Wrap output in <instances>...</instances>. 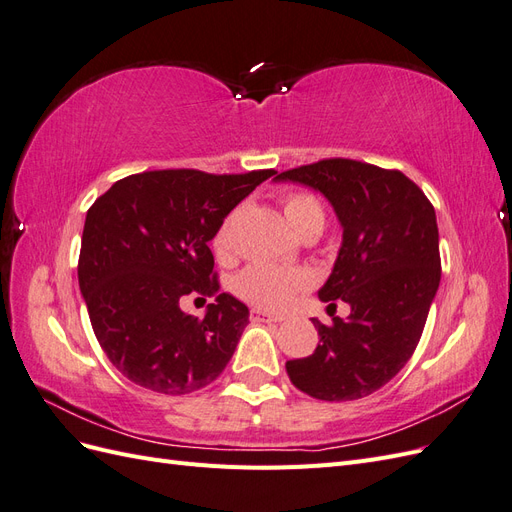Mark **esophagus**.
I'll return each instance as SVG.
<instances>
[{
    "mask_svg": "<svg viewBox=\"0 0 512 512\" xmlns=\"http://www.w3.org/2000/svg\"><path fill=\"white\" fill-rule=\"evenodd\" d=\"M250 318H252V322H282V320H284V318H277V316H273V314L262 312V309H258V307L252 309Z\"/></svg>",
    "mask_w": 512,
    "mask_h": 512,
    "instance_id": "1",
    "label": "esophagus"
}]
</instances>
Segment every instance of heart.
<instances>
[{
	"label": "heart",
	"mask_w": 512,
	"mask_h": 512,
	"mask_svg": "<svg viewBox=\"0 0 512 512\" xmlns=\"http://www.w3.org/2000/svg\"><path fill=\"white\" fill-rule=\"evenodd\" d=\"M284 215L288 224L305 235L309 230H322L324 226V209L318 203V198L305 192L288 194L284 200ZM235 222L237 213H230L220 224L218 232L213 235V252L218 258H228L235 247ZM305 275L294 269H280L269 265H252L243 269L235 280V292L247 303L267 307V309H282L290 303L294 292L305 286Z\"/></svg>",
	"instance_id": "heart-1"
}]
</instances>
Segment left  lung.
Instances as JSON below:
<instances>
[{
	"instance_id": "1",
	"label": "left lung",
	"mask_w": 512,
	"mask_h": 512,
	"mask_svg": "<svg viewBox=\"0 0 512 512\" xmlns=\"http://www.w3.org/2000/svg\"><path fill=\"white\" fill-rule=\"evenodd\" d=\"M275 181L309 185L333 205L344 237L318 297L350 305V316L331 327L312 318L320 344L286 363L290 382L322 401L367 397L399 374L423 335L440 286L436 211L399 170L346 158L292 168Z\"/></svg>"
}]
</instances>
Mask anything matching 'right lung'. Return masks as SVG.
I'll use <instances>...</instances> for the list:
<instances>
[{
  "label": "right lung",
  "instance_id": "1",
  "mask_svg": "<svg viewBox=\"0 0 512 512\" xmlns=\"http://www.w3.org/2000/svg\"><path fill=\"white\" fill-rule=\"evenodd\" d=\"M273 168L209 175L192 168L123 177L89 207L79 286L102 350L143 389L185 395L218 378L250 322V309L220 292L209 241L226 215ZM183 296H215L205 319Z\"/></svg>",
  "mask_w": 512,
  "mask_h": 512
}]
</instances>
